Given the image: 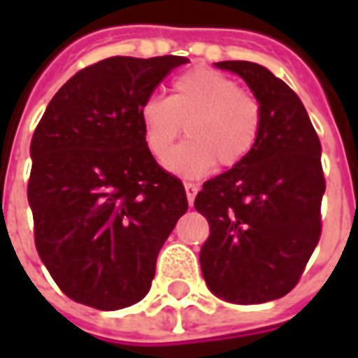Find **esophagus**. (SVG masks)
Listing matches in <instances>:
<instances>
[{
	"label": "esophagus",
	"mask_w": 358,
	"mask_h": 358,
	"mask_svg": "<svg viewBox=\"0 0 358 358\" xmlns=\"http://www.w3.org/2000/svg\"><path fill=\"white\" fill-rule=\"evenodd\" d=\"M184 187H186V195H187V203L192 205L195 199V195H197V192H199V184H194V182H186L184 184Z\"/></svg>",
	"instance_id": "34e87169"
}]
</instances>
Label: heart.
Wrapping results in <instances>:
<instances>
[{
    "mask_svg": "<svg viewBox=\"0 0 358 358\" xmlns=\"http://www.w3.org/2000/svg\"><path fill=\"white\" fill-rule=\"evenodd\" d=\"M141 136L157 161H164L184 126L189 140L169 159L180 176H203L218 163H243L263 132V105L236 80L209 66H195L174 78L171 95H149L140 105Z\"/></svg>",
    "mask_w": 358,
    "mask_h": 358,
    "instance_id": "1",
    "label": "heart"
}]
</instances>
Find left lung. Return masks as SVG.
<instances>
[{
	"label": "left lung",
	"instance_id": "left-lung-1",
	"mask_svg": "<svg viewBox=\"0 0 358 358\" xmlns=\"http://www.w3.org/2000/svg\"><path fill=\"white\" fill-rule=\"evenodd\" d=\"M217 66L248 82L264 117L251 155L207 180L195 197L209 222L199 261L215 295L259 305L292 292L320 240L322 148L297 94L268 69L249 61Z\"/></svg>",
	"mask_w": 358,
	"mask_h": 358
}]
</instances>
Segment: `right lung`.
I'll use <instances>...</instances> for the list:
<instances>
[{"instance_id": "right-lung-1", "label": "right lung", "mask_w": 358, "mask_h": 358, "mask_svg": "<svg viewBox=\"0 0 358 358\" xmlns=\"http://www.w3.org/2000/svg\"><path fill=\"white\" fill-rule=\"evenodd\" d=\"M186 57H109L66 82L30 143L38 255L66 297L117 310L145 297L187 210L182 180L141 136L140 105Z\"/></svg>"}]
</instances>
